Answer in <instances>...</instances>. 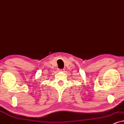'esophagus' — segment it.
I'll return each mask as SVG.
<instances>
[{
    "label": "esophagus",
    "mask_w": 124,
    "mask_h": 124,
    "mask_svg": "<svg viewBox=\"0 0 124 124\" xmlns=\"http://www.w3.org/2000/svg\"><path fill=\"white\" fill-rule=\"evenodd\" d=\"M60 71H61V72H64V69H60Z\"/></svg>",
    "instance_id": "obj_1"
}]
</instances>
